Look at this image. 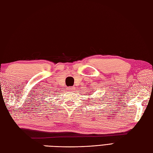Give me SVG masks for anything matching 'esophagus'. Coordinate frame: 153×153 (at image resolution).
Listing matches in <instances>:
<instances>
[{
  "instance_id": "esophagus-1",
  "label": "esophagus",
  "mask_w": 153,
  "mask_h": 153,
  "mask_svg": "<svg viewBox=\"0 0 153 153\" xmlns=\"http://www.w3.org/2000/svg\"><path fill=\"white\" fill-rule=\"evenodd\" d=\"M68 90H69V91H73L74 90V87H68Z\"/></svg>"
}]
</instances>
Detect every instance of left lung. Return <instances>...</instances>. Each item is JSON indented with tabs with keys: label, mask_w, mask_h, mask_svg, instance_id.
Here are the masks:
<instances>
[{
	"label": "left lung",
	"mask_w": 153,
	"mask_h": 153,
	"mask_svg": "<svg viewBox=\"0 0 153 153\" xmlns=\"http://www.w3.org/2000/svg\"><path fill=\"white\" fill-rule=\"evenodd\" d=\"M90 95H92V94H91H91H90Z\"/></svg>",
	"instance_id": "obj_1"
}]
</instances>
